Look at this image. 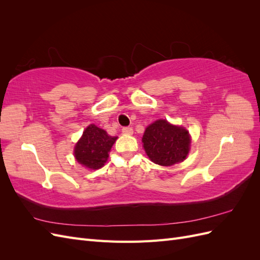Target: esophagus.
<instances>
[{"label": "esophagus", "mask_w": 260, "mask_h": 260, "mask_svg": "<svg viewBox=\"0 0 260 260\" xmlns=\"http://www.w3.org/2000/svg\"><path fill=\"white\" fill-rule=\"evenodd\" d=\"M122 133H123V135H132L133 129L131 127H123L122 128Z\"/></svg>", "instance_id": "esophagus-1"}]
</instances>
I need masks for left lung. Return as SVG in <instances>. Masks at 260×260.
<instances>
[{
	"mask_svg": "<svg viewBox=\"0 0 260 260\" xmlns=\"http://www.w3.org/2000/svg\"><path fill=\"white\" fill-rule=\"evenodd\" d=\"M142 142L153 162L160 166H172L185 159L190 151L191 139L184 128L160 119L148 125Z\"/></svg>",
	"mask_w": 260,
	"mask_h": 260,
	"instance_id": "obj_1",
	"label": "left lung"
}]
</instances>
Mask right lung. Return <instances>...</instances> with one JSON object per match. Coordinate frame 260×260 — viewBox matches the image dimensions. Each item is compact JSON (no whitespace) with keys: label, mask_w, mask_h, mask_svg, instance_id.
<instances>
[{"label":"right lung","mask_w":260,"mask_h":260,"mask_svg":"<svg viewBox=\"0 0 260 260\" xmlns=\"http://www.w3.org/2000/svg\"><path fill=\"white\" fill-rule=\"evenodd\" d=\"M116 140L117 137L108 136L105 130L96 127L95 124H90L75 146L77 161L90 169L103 167L107 160L108 152Z\"/></svg>","instance_id":"right-lung-1"}]
</instances>
